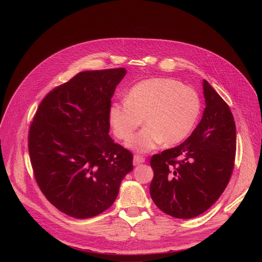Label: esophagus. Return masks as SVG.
<instances>
[{
	"label": "esophagus",
	"instance_id": "obj_1",
	"mask_svg": "<svg viewBox=\"0 0 262 262\" xmlns=\"http://www.w3.org/2000/svg\"><path fill=\"white\" fill-rule=\"evenodd\" d=\"M145 161V159L142 157V156H140V155H135L134 156V166H138V164H140V163H143Z\"/></svg>",
	"mask_w": 262,
	"mask_h": 262
}]
</instances>
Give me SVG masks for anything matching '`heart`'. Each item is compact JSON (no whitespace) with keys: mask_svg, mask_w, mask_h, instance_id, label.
<instances>
[{"mask_svg":"<svg viewBox=\"0 0 262 262\" xmlns=\"http://www.w3.org/2000/svg\"><path fill=\"white\" fill-rule=\"evenodd\" d=\"M199 93L172 78H149L137 82L126 101L108 107V121L118 139L126 140L145 121V128L126 143L135 152L148 153L163 142H183L193 130L201 115Z\"/></svg>","mask_w":262,"mask_h":262,"instance_id":"1","label":"heart"}]
</instances>
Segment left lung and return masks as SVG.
Returning <instances> with one entry per match:
<instances>
[{
  "label": "left lung",
  "mask_w": 262,
  "mask_h": 262,
  "mask_svg": "<svg viewBox=\"0 0 262 262\" xmlns=\"http://www.w3.org/2000/svg\"><path fill=\"white\" fill-rule=\"evenodd\" d=\"M202 84L206 107L196 128L182 144L150 158L149 194L161 211L177 219L209 209L225 190L235 162L232 114L207 80Z\"/></svg>",
  "instance_id": "1"
}]
</instances>
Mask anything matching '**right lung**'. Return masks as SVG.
Wrapping results in <instances>:
<instances>
[{"label":"right lung","instance_id":"1","mask_svg":"<svg viewBox=\"0 0 262 262\" xmlns=\"http://www.w3.org/2000/svg\"><path fill=\"white\" fill-rule=\"evenodd\" d=\"M124 68L84 71L40 103L29 134L37 184L61 212L88 219L108 209L133 167L109 136L108 107Z\"/></svg>","mask_w":262,"mask_h":262}]
</instances>
